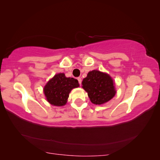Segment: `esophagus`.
I'll use <instances>...</instances> for the list:
<instances>
[{
    "label": "esophagus",
    "mask_w": 160,
    "mask_h": 160,
    "mask_svg": "<svg viewBox=\"0 0 160 160\" xmlns=\"http://www.w3.org/2000/svg\"><path fill=\"white\" fill-rule=\"evenodd\" d=\"M78 82H79L80 85H81V82H82V79H81V78H78Z\"/></svg>",
    "instance_id": "obj_1"
}]
</instances>
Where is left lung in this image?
Listing matches in <instances>:
<instances>
[{
    "mask_svg": "<svg viewBox=\"0 0 160 160\" xmlns=\"http://www.w3.org/2000/svg\"><path fill=\"white\" fill-rule=\"evenodd\" d=\"M113 81L109 75L94 70L84 78L82 88L88 92L92 103L103 104L112 99L116 94Z\"/></svg>",
    "mask_w": 160,
    "mask_h": 160,
    "instance_id": "8db88e82",
    "label": "left lung"
}]
</instances>
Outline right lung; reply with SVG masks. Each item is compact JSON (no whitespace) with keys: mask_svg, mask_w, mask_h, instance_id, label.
<instances>
[{"mask_svg":"<svg viewBox=\"0 0 160 160\" xmlns=\"http://www.w3.org/2000/svg\"><path fill=\"white\" fill-rule=\"evenodd\" d=\"M78 87V80L73 78H66L64 73H58L44 86V92L51 104L61 107L66 104L70 91Z\"/></svg>","mask_w":160,"mask_h":160,"instance_id":"1","label":"right lung"}]
</instances>
